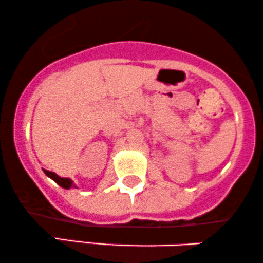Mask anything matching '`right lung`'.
I'll return each instance as SVG.
<instances>
[{"label": "right lung", "mask_w": 263, "mask_h": 263, "mask_svg": "<svg viewBox=\"0 0 263 263\" xmlns=\"http://www.w3.org/2000/svg\"><path fill=\"white\" fill-rule=\"evenodd\" d=\"M44 173L47 174L49 178H52L54 182H55L57 184H59L62 188H65V189L77 188V185H74V183L71 182V179H69V178H60L59 176H57L55 173H53V172L45 171V170H44Z\"/></svg>", "instance_id": "obj_1"}]
</instances>
